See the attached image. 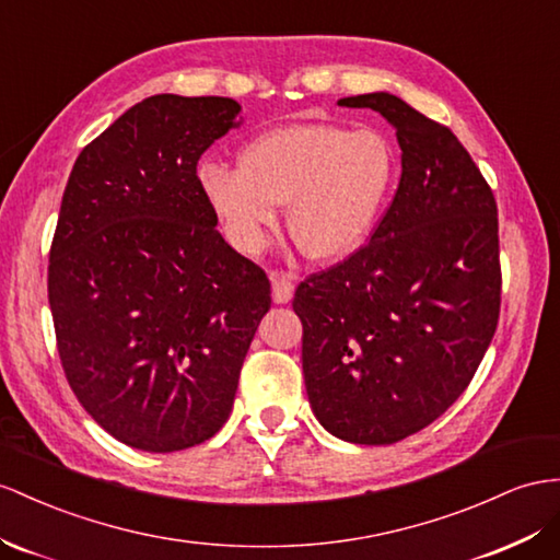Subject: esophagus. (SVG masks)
I'll return each instance as SVG.
<instances>
[{"instance_id": "esophagus-1", "label": "esophagus", "mask_w": 560, "mask_h": 560, "mask_svg": "<svg viewBox=\"0 0 560 560\" xmlns=\"http://www.w3.org/2000/svg\"><path fill=\"white\" fill-rule=\"evenodd\" d=\"M269 279H271V298H275V303H279V305L291 303L293 291H295L293 275L275 269V271H269Z\"/></svg>"}]
</instances>
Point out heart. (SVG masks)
Masks as SVG:
<instances>
[{
    "instance_id": "1",
    "label": "heart",
    "mask_w": 560,
    "mask_h": 560,
    "mask_svg": "<svg viewBox=\"0 0 560 560\" xmlns=\"http://www.w3.org/2000/svg\"><path fill=\"white\" fill-rule=\"evenodd\" d=\"M397 177L390 141L376 130L293 125L265 132L238 153V167H200V191L238 253H260L289 203L303 253L338 262L360 250L388 206Z\"/></svg>"
}]
</instances>
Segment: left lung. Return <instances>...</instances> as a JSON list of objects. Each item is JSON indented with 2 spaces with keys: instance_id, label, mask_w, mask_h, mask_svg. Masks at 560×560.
<instances>
[{
  "instance_id": "1",
  "label": "left lung",
  "mask_w": 560,
  "mask_h": 560,
  "mask_svg": "<svg viewBox=\"0 0 560 560\" xmlns=\"http://www.w3.org/2000/svg\"><path fill=\"white\" fill-rule=\"evenodd\" d=\"M395 127L402 177L371 241L300 281L314 417L354 444H393L462 395L499 322V220L490 184L450 127L388 92L340 98Z\"/></svg>"
}]
</instances>
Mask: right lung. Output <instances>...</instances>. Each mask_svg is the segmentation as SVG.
I'll list each match as a JSON object with an SVG mask.
<instances>
[{
    "mask_svg": "<svg viewBox=\"0 0 560 560\" xmlns=\"http://www.w3.org/2000/svg\"><path fill=\"white\" fill-rule=\"evenodd\" d=\"M241 106L143 98L82 149L49 250V307L84 411L143 452L210 440L234 407L269 279L218 232L196 175Z\"/></svg>",
    "mask_w": 560,
    "mask_h": 560,
    "instance_id": "1",
    "label": "right lung"
}]
</instances>
